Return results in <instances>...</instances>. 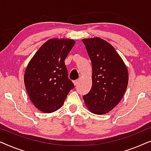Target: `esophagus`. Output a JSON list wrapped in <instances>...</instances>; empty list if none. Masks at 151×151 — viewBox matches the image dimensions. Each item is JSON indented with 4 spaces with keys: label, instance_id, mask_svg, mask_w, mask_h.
Masks as SVG:
<instances>
[{
    "label": "esophagus",
    "instance_id": "obj_1",
    "mask_svg": "<svg viewBox=\"0 0 151 151\" xmlns=\"http://www.w3.org/2000/svg\"><path fill=\"white\" fill-rule=\"evenodd\" d=\"M78 80L73 81V83H74V85H75V86H76V85L78 84Z\"/></svg>",
    "mask_w": 151,
    "mask_h": 151
}]
</instances>
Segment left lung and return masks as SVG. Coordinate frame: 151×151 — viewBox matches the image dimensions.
Wrapping results in <instances>:
<instances>
[{
	"instance_id": "left-lung-1",
	"label": "left lung",
	"mask_w": 151,
	"mask_h": 151,
	"mask_svg": "<svg viewBox=\"0 0 151 151\" xmlns=\"http://www.w3.org/2000/svg\"><path fill=\"white\" fill-rule=\"evenodd\" d=\"M82 42L92 65V86L83 98L89 110L101 115L108 113L120 103L129 81L128 70L115 48L100 37Z\"/></svg>"
}]
</instances>
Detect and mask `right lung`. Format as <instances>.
I'll use <instances>...</instances> for the list:
<instances>
[{"instance_id":"obj_1","label":"right lung","mask_w":151,"mask_h":151,"mask_svg":"<svg viewBox=\"0 0 151 151\" xmlns=\"http://www.w3.org/2000/svg\"><path fill=\"white\" fill-rule=\"evenodd\" d=\"M75 44V40L64 38L48 40L27 65L25 87L33 105L42 112L52 113L59 109L75 88L64 63Z\"/></svg>"}]
</instances>
